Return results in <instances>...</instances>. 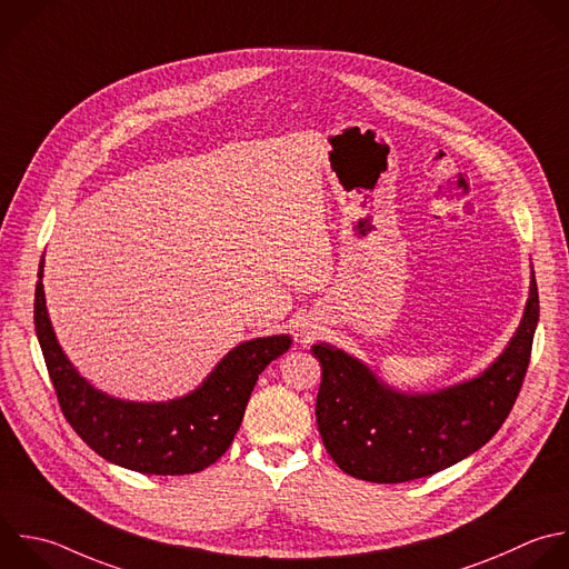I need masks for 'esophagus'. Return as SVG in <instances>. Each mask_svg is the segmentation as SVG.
I'll return each mask as SVG.
<instances>
[{"label":"esophagus","mask_w":569,"mask_h":569,"mask_svg":"<svg viewBox=\"0 0 569 569\" xmlns=\"http://www.w3.org/2000/svg\"><path fill=\"white\" fill-rule=\"evenodd\" d=\"M313 336H316V331H313V329H307V331H305V338H309V340H311Z\"/></svg>","instance_id":"obj_1"}]
</instances>
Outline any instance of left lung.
<instances>
[{
    "label": "left lung",
    "mask_w": 569,
    "mask_h": 569,
    "mask_svg": "<svg viewBox=\"0 0 569 569\" xmlns=\"http://www.w3.org/2000/svg\"><path fill=\"white\" fill-rule=\"evenodd\" d=\"M538 322L531 271L522 320L505 351L476 378L431 393H402L327 342L313 345L322 382L316 420L336 465L369 482H407L480 449L509 416L527 373Z\"/></svg>",
    "instance_id": "1"
}]
</instances>
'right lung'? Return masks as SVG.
<instances>
[{
	"instance_id": "1",
	"label": "right lung",
	"mask_w": 569,
	"mask_h": 569,
	"mask_svg": "<svg viewBox=\"0 0 569 569\" xmlns=\"http://www.w3.org/2000/svg\"><path fill=\"white\" fill-rule=\"evenodd\" d=\"M44 260L36 287V331L60 407L78 436L102 458L156 476L196 473L233 442L264 367L291 347L289 336L253 338L233 347L191 393L169 402H133L96 389L58 345L49 320Z\"/></svg>"
}]
</instances>
